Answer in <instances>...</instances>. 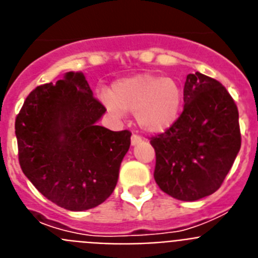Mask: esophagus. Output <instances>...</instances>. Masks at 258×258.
I'll use <instances>...</instances> for the list:
<instances>
[{"mask_svg":"<svg viewBox=\"0 0 258 258\" xmlns=\"http://www.w3.org/2000/svg\"><path fill=\"white\" fill-rule=\"evenodd\" d=\"M142 142V138H141L140 136H136V134H133L132 136V146H137L138 143Z\"/></svg>","mask_w":258,"mask_h":258,"instance_id":"1","label":"esophagus"}]
</instances>
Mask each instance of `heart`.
Wrapping results in <instances>:
<instances>
[{"label":"heart","instance_id":"1","mask_svg":"<svg viewBox=\"0 0 258 258\" xmlns=\"http://www.w3.org/2000/svg\"><path fill=\"white\" fill-rule=\"evenodd\" d=\"M99 101L116 118L125 111L134 112L142 131L160 134L178 120L183 106V92L179 84L169 77L154 74H138L116 80L111 93L101 90Z\"/></svg>","mask_w":258,"mask_h":258}]
</instances>
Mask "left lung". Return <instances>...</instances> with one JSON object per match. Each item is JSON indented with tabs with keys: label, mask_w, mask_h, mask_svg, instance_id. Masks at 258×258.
<instances>
[{
	"label": "left lung",
	"mask_w": 258,
	"mask_h": 258,
	"mask_svg": "<svg viewBox=\"0 0 258 258\" xmlns=\"http://www.w3.org/2000/svg\"><path fill=\"white\" fill-rule=\"evenodd\" d=\"M183 112L151 138L155 181L174 199L195 202L222 184L240 150L239 112L222 84L195 72L186 77Z\"/></svg>",
	"instance_id": "8db88e82"
}]
</instances>
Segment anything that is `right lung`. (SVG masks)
Returning <instances> with one entry per match:
<instances>
[{
	"mask_svg": "<svg viewBox=\"0 0 258 258\" xmlns=\"http://www.w3.org/2000/svg\"><path fill=\"white\" fill-rule=\"evenodd\" d=\"M106 108L83 72L29 93L15 120L23 173L50 202L88 211L113 192L132 133L98 125Z\"/></svg>",
	"mask_w": 258,
	"mask_h": 258,
	"instance_id": "obj_1",
	"label": "right lung"
}]
</instances>
